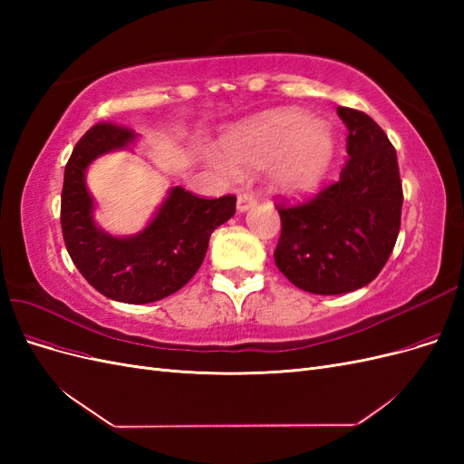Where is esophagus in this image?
Instances as JSON below:
<instances>
[{
	"label": "esophagus",
	"mask_w": 464,
	"mask_h": 464,
	"mask_svg": "<svg viewBox=\"0 0 464 464\" xmlns=\"http://www.w3.org/2000/svg\"><path fill=\"white\" fill-rule=\"evenodd\" d=\"M256 203H257V199H256V195H254V193L242 191L240 195H237V201H236V208H237V213H246L247 208L256 207Z\"/></svg>",
	"instance_id": "esophagus-1"
}]
</instances>
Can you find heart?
<instances>
[{
    "mask_svg": "<svg viewBox=\"0 0 464 464\" xmlns=\"http://www.w3.org/2000/svg\"><path fill=\"white\" fill-rule=\"evenodd\" d=\"M334 130L329 123L312 120L304 110H276L232 131L222 141L227 160H215L222 174L234 167L266 168V181L276 195L302 198L315 191L336 159Z\"/></svg>",
    "mask_w": 464,
    "mask_h": 464,
    "instance_id": "1",
    "label": "heart"
}]
</instances>
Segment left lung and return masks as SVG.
<instances>
[{"instance_id": "8db88e82", "label": "left lung", "mask_w": 464, "mask_h": 464, "mask_svg": "<svg viewBox=\"0 0 464 464\" xmlns=\"http://www.w3.org/2000/svg\"><path fill=\"white\" fill-rule=\"evenodd\" d=\"M336 114L348 130L341 179L312 201L276 207L278 271L323 296L372 283L395 247L402 208L397 152L385 131L363 111L339 106Z\"/></svg>"}]
</instances>
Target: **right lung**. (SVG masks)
Listing matches in <instances>:
<instances>
[{"mask_svg": "<svg viewBox=\"0 0 464 464\" xmlns=\"http://www.w3.org/2000/svg\"><path fill=\"white\" fill-rule=\"evenodd\" d=\"M135 141V131L116 123H96L79 139L63 174L62 232L69 257L92 288L116 302L150 304L178 292L199 271L210 234L236 213V198L201 199L176 186L141 232L108 234L94 222L87 168Z\"/></svg>", "mask_w": 464, "mask_h": 464, "instance_id": "add662e5", "label": "right lung"}]
</instances>
